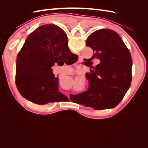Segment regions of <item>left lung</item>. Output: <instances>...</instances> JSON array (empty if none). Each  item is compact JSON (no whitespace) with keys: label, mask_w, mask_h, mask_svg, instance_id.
<instances>
[{"label":"left lung","mask_w":148,"mask_h":148,"mask_svg":"<svg viewBox=\"0 0 148 148\" xmlns=\"http://www.w3.org/2000/svg\"><path fill=\"white\" fill-rule=\"evenodd\" d=\"M86 46L94 53L89 61L96 58L100 63H91L87 91L70 95L71 101L95 110L114 108L122 100L132 82L131 54L122 38L109 29L97 30L89 36Z\"/></svg>","instance_id":"left-lung-1"}]
</instances>
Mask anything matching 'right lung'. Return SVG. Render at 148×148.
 Returning a JSON list of instances; mask_svg holds the SVG:
<instances>
[{"label": "right lung", "instance_id": "right-lung-1", "mask_svg": "<svg viewBox=\"0 0 148 148\" xmlns=\"http://www.w3.org/2000/svg\"><path fill=\"white\" fill-rule=\"evenodd\" d=\"M78 56L70 51L64 31L55 25H44L31 33L16 59L15 83L26 99L39 105L69 100L59 91V78L52 66L62 61L71 65Z\"/></svg>", "mask_w": 148, "mask_h": 148}]
</instances>
